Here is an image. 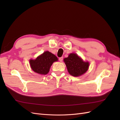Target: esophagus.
<instances>
[{
  "mask_svg": "<svg viewBox=\"0 0 120 120\" xmlns=\"http://www.w3.org/2000/svg\"><path fill=\"white\" fill-rule=\"evenodd\" d=\"M63 57H61L59 58V60L60 61V62H61V61H63Z\"/></svg>",
  "mask_w": 120,
  "mask_h": 120,
  "instance_id": "34e87169",
  "label": "esophagus"
}]
</instances>
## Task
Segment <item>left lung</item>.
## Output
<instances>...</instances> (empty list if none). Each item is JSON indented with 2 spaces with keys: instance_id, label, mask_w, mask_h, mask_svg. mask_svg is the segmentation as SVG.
<instances>
[{
  "instance_id": "8db88e82",
  "label": "left lung",
  "mask_w": 120,
  "mask_h": 120,
  "mask_svg": "<svg viewBox=\"0 0 120 120\" xmlns=\"http://www.w3.org/2000/svg\"><path fill=\"white\" fill-rule=\"evenodd\" d=\"M64 61L69 74L74 77H79L84 74L89 67V62L83 61L82 58L75 53H70L68 57L64 58Z\"/></svg>"
}]
</instances>
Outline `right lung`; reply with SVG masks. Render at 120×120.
I'll list each match as a JSON object with an SVG mask.
<instances>
[{
	"mask_svg": "<svg viewBox=\"0 0 120 120\" xmlns=\"http://www.w3.org/2000/svg\"><path fill=\"white\" fill-rule=\"evenodd\" d=\"M57 60V57L54 54L46 51L38 56L35 60H30V64L31 69L34 72L45 75L48 74L53 62Z\"/></svg>",
	"mask_w": 120,
	"mask_h": 120,
	"instance_id": "add662e5",
	"label": "right lung"
}]
</instances>
